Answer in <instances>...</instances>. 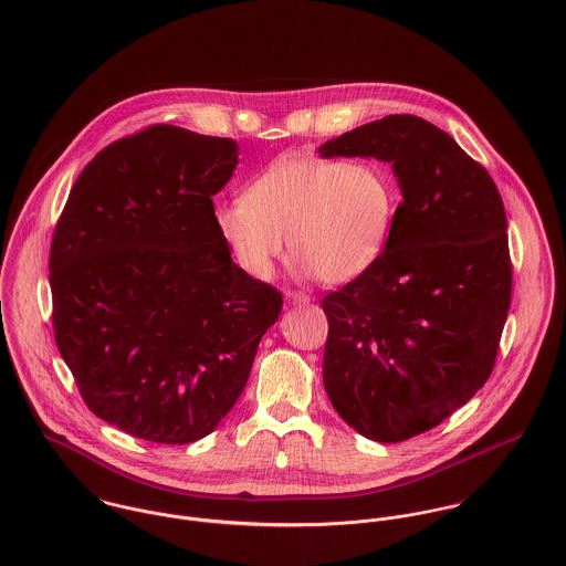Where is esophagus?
Wrapping results in <instances>:
<instances>
[{
    "instance_id": "esophagus-1",
    "label": "esophagus",
    "mask_w": 566,
    "mask_h": 566,
    "mask_svg": "<svg viewBox=\"0 0 566 566\" xmlns=\"http://www.w3.org/2000/svg\"><path fill=\"white\" fill-rule=\"evenodd\" d=\"M285 301L290 305H307V303H312V298L307 294H303V292H287Z\"/></svg>"
}]
</instances>
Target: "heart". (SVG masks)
Wrapping results in <instances>:
<instances>
[{"instance_id": "b5f03b06", "label": "heart", "mask_w": 566, "mask_h": 566, "mask_svg": "<svg viewBox=\"0 0 566 566\" xmlns=\"http://www.w3.org/2000/svg\"><path fill=\"white\" fill-rule=\"evenodd\" d=\"M397 211V187L375 163L281 157L216 222L250 276L268 279L290 238L305 274L342 285L377 261Z\"/></svg>"}]
</instances>
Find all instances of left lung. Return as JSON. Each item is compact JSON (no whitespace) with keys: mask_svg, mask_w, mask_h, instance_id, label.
Masks as SVG:
<instances>
[{"mask_svg":"<svg viewBox=\"0 0 566 566\" xmlns=\"http://www.w3.org/2000/svg\"><path fill=\"white\" fill-rule=\"evenodd\" d=\"M318 155L390 163L403 196L377 261L323 301L328 401L368 440L401 442L492 373L512 294L503 202L480 163L413 115L364 124Z\"/></svg>","mask_w":566,"mask_h":566,"instance_id":"obj_1","label":"left lung"}]
</instances>
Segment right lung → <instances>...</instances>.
<instances>
[{
	"instance_id": "add662e5",
	"label": "right lung",
	"mask_w": 566,
	"mask_h": 566,
	"mask_svg": "<svg viewBox=\"0 0 566 566\" xmlns=\"http://www.w3.org/2000/svg\"><path fill=\"white\" fill-rule=\"evenodd\" d=\"M238 157L233 139L146 128L82 169L54 231L56 346L88 409L135 438L209 436L279 321L281 294L218 231Z\"/></svg>"
}]
</instances>
